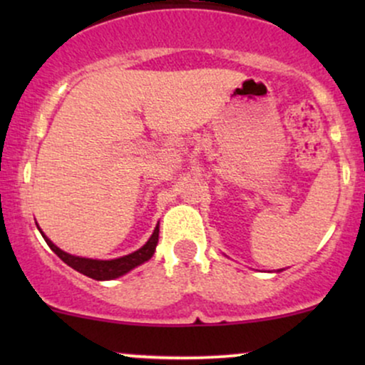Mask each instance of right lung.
Masks as SVG:
<instances>
[{
	"instance_id": "right-lung-1",
	"label": "right lung",
	"mask_w": 365,
	"mask_h": 365,
	"mask_svg": "<svg viewBox=\"0 0 365 365\" xmlns=\"http://www.w3.org/2000/svg\"><path fill=\"white\" fill-rule=\"evenodd\" d=\"M37 228H39V226H37ZM39 232L46 240V244L49 245V249H51L63 262L68 264V266L73 267L75 271L89 276V278H92V279H98V282H106V279H115V278H120V276L127 274L128 271L133 269V267L148 262L149 259L153 257L154 250H156V245H158V238H159V223L156 225V228H154L153 235H150L149 240L145 242V244L142 245L139 250H135V252H132L128 255H123V257L110 259V261H103V259L81 257V255H73V254L65 252V250H61L60 247L54 245L53 242L44 235L43 230L39 228Z\"/></svg>"
}]
</instances>
